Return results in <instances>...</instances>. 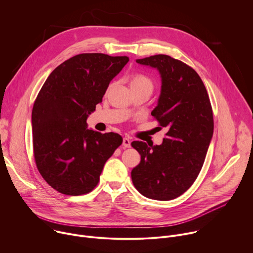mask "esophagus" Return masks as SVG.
Segmentation results:
<instances>
[{
    "mask_svg": "<svg viewBox=\"0 0 253 253\" xmlns=\"http://www.w3.org/2000/svg\"><path fill=\"white\" fill-rule=\"evenodd\" d=\"M123 146H124V148H129L131 146V141H130L129 138L125 137L123 139Z\"/></svg>",
    "mask_w": 253,
    "mask_h": 253,
    "instance_id": "esophagus-1",
    "label": "esophagus"
}]
</instances>
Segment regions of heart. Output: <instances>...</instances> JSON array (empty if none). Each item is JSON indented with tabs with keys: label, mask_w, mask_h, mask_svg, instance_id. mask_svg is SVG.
I'll use <instances>...</instances> for the list:
<instances>
[{
	"label": "heart",
	"mask_w": 253,
	"mask_h": 253,
	"mask_svg": "<svg viewBox=\"0 0 253 253\" xmlns=\"http://www.w3.org/2000/svg\"><path fill=\"white\" fill-rule=\"evenodd\" d=\"M113 84H110L109 87H108V90H110L112 88ZM130 87L132 90L134 89H149V90H153L154 84L153 81L145 76V75H142V74H135L131 77L130 79Z\"/></svg>",
	"instance_id": "heart-1"
}]
</instances>
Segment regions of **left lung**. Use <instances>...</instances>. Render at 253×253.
<instances>
[{"label": "left lung", "mask_w": 253, "mask_h": 253, "mask_svg": "<svg viewBox=\"0 0 253 253\" xmlns=\"http://www.w3.org/2000/svg\"><path fill=\"white\" fill-rule=\"evenodd\" d=\"M136 62L159 71L161 94L151 115L167 133L161 145L131 143L141 155L132 182L147 198L171 200L191 187L203 166L213 135L211 103L196 71L182 61L160 54Z\"/></svg>", "instance_id": "1"}]
</instances>
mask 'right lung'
I'll return each mask as SVG.
<instances>
[{"label": "right lung", "instance_id": "add662e5", "mask_svg": "<svg viewBox=\"0 0 253 253\" xmlns=\"http://www.w3.org/2000/svg\"><path fill=\"white\" fill-rule=\"evenodd\" d=\"M128 61L127 56L102 53L76 55L52 72L36 98L34 158L45 181L58 192H91L106 161L122 144L117 133L87 129L86 120Z\"/></svg>", "mask_w": 253, "mask_h": 253}]
</instances>
